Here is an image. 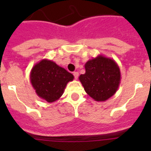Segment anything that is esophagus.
Wrapping results in <instances>:
<instances>
[{
    "mask_svg": "<svg viewBox=\"0 0 151 151\" xmlns=\"http://www.w3.org/2000/svg\"><path fill=\"white\" fill-rule=\"evenodd\" d=\"M73 76H74V78L75 79H78V76H79V73H78V72H73Z\"/></svg>",
    "mask_w": 151,
    "mask_h": 151,
    "instance_id": "obj_1",
    "label": "esophagus"
}]
</instances>
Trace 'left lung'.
Listing matches in <instances>:
<instances>
[{
	"instance_id": "left-lung-1",
	"label": "left lung",
	"mask_w": 151,
	"mask_h": 151,
	"mask_svg": "<svg viewBox=\"0 0 151 151\" xmlns=\"http://www.w3.org/2000/svg\"><path fill=\"white\" fill-rule=\"evenodd\" d=\"M85 73L79 77L90 97L104 102L116 93L121 82V71L114 59L99 55L85 63Z\"/></svg>"
}]
</instances>
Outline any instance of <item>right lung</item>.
Wrapping results in <instances>:
<instances>
[{
	"instance_id": "obj_1",
	"label": "right lung",
	"mask_w": 151,
	"mask_h": 151,
	"mask_svg": "<svg viewBox=\"0 0 151 151\" xmlns=\"http://www.w3.org/2000/svg\"><path fill=\"white\" fill-rule=\"evenodd\" d=\"M73 75L55 62L45 59L33 66L29 79L35 92L48 103H53L62 96L67 83Z\"/></svg>"
}]
</instances>
